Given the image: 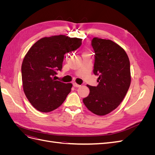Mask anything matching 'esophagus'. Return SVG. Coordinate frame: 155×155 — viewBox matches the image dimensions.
Returning <instances> with one entry per match:
<instances>
[{"instance_id":"1","label":"esophagus","mask_w":155,"mask_h":155,"mask_svg":"<svg viewBox=\"0 0 155 155\" xmlns=\"http://www.w3.org/2000/svg\"><path fill=\"white\" fill-rule=\"evenodd\" d=\"M73 85H74V87H81L80 85H78V84H77L76 83H73Z\"/></svg>"}]
</instances>
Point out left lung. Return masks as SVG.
Listing matches in <instances>:
<instances>
[{"instance_id": "1", "label": "left lung", "mask_w": 155, "mask_h": 155, "mask_svg": "<svg viewBox=\"0 0 155 155\" xmlns=\"http://www.w3.org/2000/svg\"><path fill=\"white\" fill-rule=\"evenodd\" d=\"M93 72L98 76L96 87L87 85L90 93L83 101L94 114L110 113L123 101L130 85V61L125 50L111 40L94 37Z\"/></svg>"}]
</instances>
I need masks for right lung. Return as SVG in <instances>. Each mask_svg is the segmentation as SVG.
Listing matches in <instances>:
<instances>
[{
  "label": "right lung",
  "mask_w": 155,
  "mask_h": 155,
  "mask_svg": "<svg viewBox=\"0 0 155 155\" xmlns=\"http://www.w3.org/2000/svg\"><path fill=\"white\" fill-rule=\"evenodd\" d=\"M81 41L63 35L43 37L27 52L21 67L23 90L37 110L51 112L66 100L72 83L56 80L55 76L62 69L64 54L79 48Z\"/></svg>",
  "instance_id": "right-lung-1"
}]
</instances>
